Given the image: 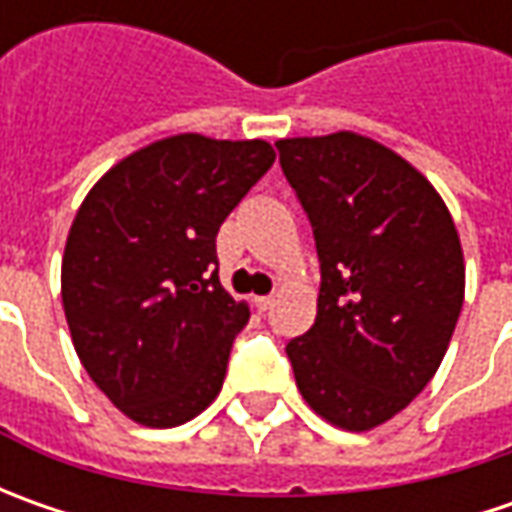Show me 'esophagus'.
I'll list each match as a JSON object with an SVG mask.
<instances>
[{
	"label": "esophagus",
	"instance_id": "1",
	"mask_svg": "<svg viewBox=\"0 0 512 512\" xmlns=\"http://www.w3.org/2000/svg\"><path fill=\"white\" fill-rule=\"evenodd\" d=\"M253 302H256V307H259V310L265 313V310H270V305H273V296H256Z\"/></svg>",
	"mask_w": 512,
	"mask_h": 512
}]
</instances>
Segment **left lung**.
Here are the masks:
<instances>
[{
	"mask_svg": "<svg viewBox=\"0 0 512 512\" xmlns=\"http://www.w3.org/2000/svg\"><path fill=\"white\" fill-rule=\"evenodd\" d=\"M276 148L322 267L316 322L287 359L322 419L370 430L442 364L464 302L462 242L436 187L379 142L342 130Z\"/></svg>",
	"mask_w": 512,
	"mask_h": 512,
	"instance_id": "8db88e82",
	"label": "left lung"
}]
</instances>
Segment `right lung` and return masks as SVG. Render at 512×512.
<instances>
[{
	"mask_svg": "<svg viewBox=\"0 0 512 512\" xmlns=\"http://www.w3.org/2000/svg\"><path fill=\"white\" fill-rule=\"evenodd\" d=\"M273 159L262 139L182 133L130 153L79 207L65 319L88 376L133 422L176 427L219 396L250 310L219 282L216 233Z\"/></svg>",
	"mask_w": 512,
	"mask_h": 512,
	"instance_id": "add662e5",
	"label": "right lung"
}]
</instances>
